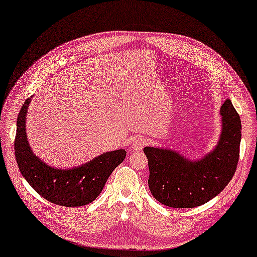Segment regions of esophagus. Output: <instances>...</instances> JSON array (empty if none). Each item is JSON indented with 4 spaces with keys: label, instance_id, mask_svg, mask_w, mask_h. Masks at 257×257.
I'll list each match as a JSON object with an SVG mask.
<instances>
[{
    "label": "esophagus",
    "instance_id": "obj_1",
    "mask_svg": "<svg viewBox=\"0 0 257 257\" xmlns=\"http://www.w3.org/2000/svg\"><path fill=\"white\" fill-rule=\"evenodd\" d=\"M148 144V139L147 138H144V137H139L137 139H135V141H133V143H132L131 147L132 149L135 150V151H139V150H143V148Z\"/></svg>",
    "mask_w": 257,
    "mask_h": 257
}]
</instances>
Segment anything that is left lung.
<instances>
[{"mask_svg":"<svg viewBox=\"0 0 257 257\" xmlns=\"http://www.w3.org/2000/svg\"><path fill=\"white\" fill-rule=\"evenodd\" d=\"M220 114L219 142L198 160H190L167 148H144L150 172L149 189L161 204L173 208L204 205L231 180L239 160L241 121L230 99L225 100Z\"/></svg>","mask_w":257,"mask_h":257,"instance_id":"1","label":"left lung"}]
</instances>
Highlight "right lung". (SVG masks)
<instances>
[{"label":"right lung","instance_id":"add662e5","mask_svg":"<svg viewBox=\"0 0 257 257\" xmlns=\"http://www.w3.org/2000/svg\"><path fill=\"white\" fill-rule=\"evenodd\" d=\"M32 96L26 99L17 118L15 157L20 173L42 197L52 204L80 207L92 203L102 192L113 169L126 157L118 149L105 152L80 166L62 169L51 167L33 153L28 142L26 119Z\"/></svg>","mask_w":257,"mask_h":257}]
</instances>
